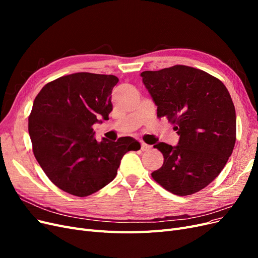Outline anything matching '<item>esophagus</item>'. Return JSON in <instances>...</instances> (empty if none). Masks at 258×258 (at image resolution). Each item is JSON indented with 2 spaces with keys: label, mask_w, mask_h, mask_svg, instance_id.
<instances>
[{
  "label": "esophagus",
  "mask_w": 258,
  "mask_h": 258,
  "mask_svg": "<svg viewBox=\"0 0 258 258\" xmlns=\"http://www.w3.org/2000/svg\"><path fill=\"white\" fill-rule=\"evenodd\" d=\"M151 148H152V146H151V145H148V144H146V143H144V142H141V150H142L143 152L150 151Z\"/></svg>",
  "instance_id": "1"
}]
</instances>
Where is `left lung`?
I'll return each instance as SVG.
<instances>
[{"label":"left lung","mask_w":258,"mask_h":258,"mask_svg":"<svg viewBox=\"0 0 258 258\" xmlns=\"http://www.w3.org/2000/svg\"><path fill=\"white\" fill-rule=\"evenodd\" d=\"M143 84L179 136L154 145L163 165L152 177L177 196L204 189L221 173L236 143V110L225 85L199 69L173 66L141 73Z\"/></svg>","instance_id":"obj_1"}]
</instances>
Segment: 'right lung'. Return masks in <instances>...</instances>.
Wrapping results in <instances>:
<instances>
[{
	"label": "right lung",
	"mask_w": 258,
	"mask_h": 258,
	"mask_svg": "<svg viewBox=\"0 0 258 258\" xmlns=\"http://www.w3.org/2000/svg\"><path fill=\"white\" fill-rule=\"evenodd\" d=\"M114 75L87 72L61 76L46 84L29 116L33 154L50 181L66 192L86 197L117 174L122 156L141 145L130 137L97 141L93 124L113 110Z\"/></svg>",
	"instance_id": "obj_1"
}]
</instances>
